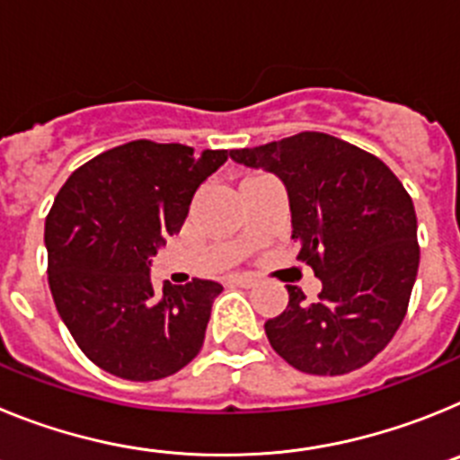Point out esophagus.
Wrapping results in <instances>:
<instances>
[{"instance_id": "34e87169", "label": "esophagus", "mask_w": 460, "mask_h": 460, "mask_svg": "<svg viewBox=\"0 0 460 460\" xmlns=\"http://www.w3.org/2000/svg\"><path fill=\"white\" fill-rule=\"evenodd\" d=\"M230 280H233L234 286H242V288H253L255 283H258V280H255L253 276H249V274H234Z\"/></svg>"}]
</instances>
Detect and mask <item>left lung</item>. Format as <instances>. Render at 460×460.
Instances as JSON below:
<instances>
[{"label":"left lung","instance_id":"obj_1","mask_svg":"<svg viewBox=\"0 0 460 460\" xmlns=\"http://www.w3.org/2000/svg\"><path fill=\"white\" fill-rule=\"evenodd\" d=\"M230 156L279 174L288 189L296 260L323 280L318 302H290L265 332L296 371L343 376L387 348L420 270L412 198L380 158L329 133L304 131Z\"/></svg>","mask_w":460,"mask_h":460}]
</instances>
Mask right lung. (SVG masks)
Instances as JSON below:
<instances>
[{
	"mask_svg": "<svg viewBox=\"0 0 460 460\" xmlns=\"http://www.w3.org/2000/svg\"><path fill=\"white\" fill-rule=\"evenodd\" d=\"M227 149L133 140L66 180L46 217L48 283L80 350L133 382L181 371L200 352L217 280L154 290L149 258L180 233L198 186Z\"/></svg>",
	"mask_w": 460,
	"mask_h": 460,
	"instance_id": "right-lung-1",
	"label": "right lung"
}]
</instances>
